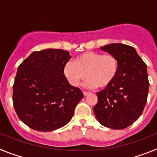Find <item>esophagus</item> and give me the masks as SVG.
I'll list each match as a JSON object with an SVG mask.
<instances>
[{
  "instance_id": "1",
  "label": "esophagus",
  "mask_w": 157,
  "mask_h": 157,
  "mask_svg": "<svg viewBox=\"0 0 157 157\" xmlns=\"http://www.w3.org/2000/svg\"><path fill=\"white\" fill-rule=\"evenodd\" d=\"M89 94H90V93H89V92H87V91H83V95H84V96H86V95H88Z\"/></svg>"
}]
</instances>
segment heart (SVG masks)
Instances as JSON below:
<instances>
[{"mask_svg":"<svg viewBox=\"0 0 157 157\" xmlns=\"http://www.w3.org/2000/svg\"><path fill=\"white\" fill-rule=\"evenodd\" d=\"M119 71V62L114 55L98 52H85L67 62L63 73L71 85L77 86L86 78V86L90 87L106 88L116 78Z\"/></svg>","mask_w":157,"mask_h":157,"instance_id":"heart-1","label":"heart"}]
</instances>
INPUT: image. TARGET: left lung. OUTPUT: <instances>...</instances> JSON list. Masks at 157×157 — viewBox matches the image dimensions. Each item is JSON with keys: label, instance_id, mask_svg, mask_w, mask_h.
<instances>
[{"label": "left lung", "instance_id": "1", "mask_svg": "<svg viewBox=\"0 0 157 157\" xmlns=\"http://www.w3.org/2000/svg\"><path fill=\"white\" fill-rule=\"evenodd\" d=\"M101 48L117 58L119 71L112 84L97 93L94 114L101 125L121 130L143 112L149 86L147 65L130 45L114 43Z\"/></svg>", "mask_w": 157, "mask_h": 157}]
</instances>
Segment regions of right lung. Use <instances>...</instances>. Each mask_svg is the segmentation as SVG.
Returning a JSON list of instances; mask_svg holds the SVG:
<instances>
[{"label":"right lung","mask_w":157,"mask_h":157,"mask_svg":"<svg viewBox=\"0 0 157 157\" xmlns=\"http://www.w3.org/2000/svg\"><path fill=\"white\" fill-rule=\"evenodd\" d=\"M71 58L67 51L48 48L33 52L18 67L12 101L19 120L37 131H52L70 122L82 90L69 84L63 73Z\"/></svg>","instance_id":"1"}]
</instances>
